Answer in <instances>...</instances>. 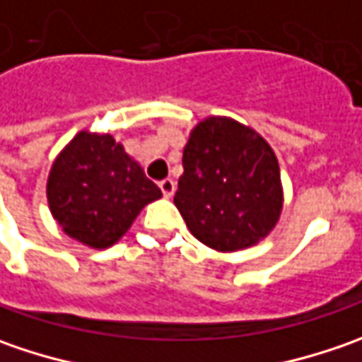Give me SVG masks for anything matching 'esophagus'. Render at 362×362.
<instances>
[{"label":"esophagus","instance_id":"34e87169","mask_svg":"<svg viewBox=\"0 0 362 362\" xmlns=\"http://www.w3.org/2000/svg\"><path fill=\"white\" fill-rule=\"evenodd\" d=\"M159 187H160V191H163V195H165V197H171V195L175 193V181L167 177V179L159 181Z\"/></svg>","mask_w":362,"mask_h":362}]
</instances>
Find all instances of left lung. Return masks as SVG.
I'll return each mask as SVG.
<instances>
[{"instance_id": "1", "label": "left lung", "mask_w": 362, "mask_h": 362, "mask_svg": "<svg viewBox=\"0 0 362 362\" xmlns=\"http://www.w3.org/2000/svg\"><path fill=\"white\" fill-rule=\"evenodd\" d=\"M173 202L205 245L217 252L252 247L280 219L284 193L278 159L254 129L209 117L189 134Z\"/></svg>"}]
</instances>
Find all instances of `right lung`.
I'll list each match as a JSON object with an SVG mask.
<instances>
[{"label":"right lung","mask_w":362,"mask_h":362,"mask_svg":"<svg viewBox=\"0 0 362 362\" xmlns=\"http://www.w3.org/2000/svg\"><path fill=\"white\" fill-rule=\"evenodd\" d=\"M48 205L66 235L105 250L129 231L160 189L110 134L80 131L48 175Z\"/></svg>","instance_id":"right-lung-1"}]
</instances>
